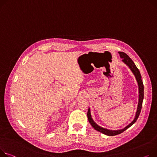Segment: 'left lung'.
<instances>
[{
  "mask_svg": "<svg viewBox=\"0 0 157 157\" xmlns=\"http://www.w3.org/2000/svg\"><path fill=\"white\" fill-rule=\"evenodd\" d=\"M119 54L120 55V57L122 59V62L125 64H126L128 67L130 69V70L132 71L133 73L134 76L136 78V81L138 82V91H139V97H138V107H137V110L135 114V117L133 119V121H131L128 125L124 128L123 129H119V130H110L107 129L105 128H101V126H98V125L95 122V121H93V118L91 117V112H90V109H88V113H87V116L88 119L89 121V122L92 126V127L95 129V130L105 134L107 136H116L119 134L122 133L124 131H126L127 129H128L129 127H131L133 124L136 122V121H137L142 107V103H143V100L144 98V86H143V80L141 78V76L140 74V72L139 69L137 68V67L134 64V62L132 60V59L126 54H125L124 52H119Z\"/></svg>",
  "mask_w": 157,
  "mask_h": 157,
  "instance_id": "left-lung-1",
  "label": "left lung"
}]
</instances>
